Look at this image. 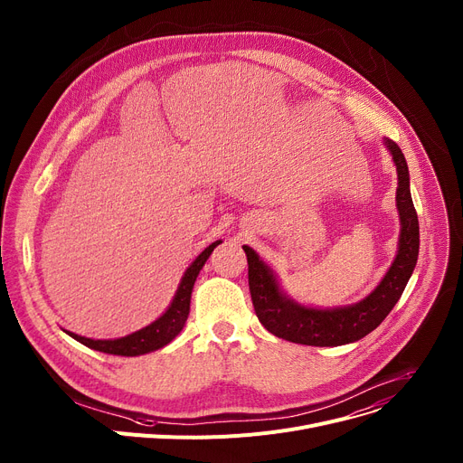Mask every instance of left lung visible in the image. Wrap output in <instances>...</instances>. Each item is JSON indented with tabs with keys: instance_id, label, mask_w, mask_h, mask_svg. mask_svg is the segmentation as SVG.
<instances>
[{
	"instance_id": "obj_1",
	"label": "left lung",
	"mask_w": 463,
	"mask_h": 463,
	"mask_svg": "<svg viewBox=\"0 0 463 463\" xmlns=\"http://www.w3.org/2000/svg\"><path fill=\"white\" fill-rule=\"evenodd\" d=\"M396 165V208L400 238L396 257L380 285L359 303L335 309H315L290 299L277 283L275 273L243 245L250 264V292L260 324L275 336L307 346H341L374 331L402 296L419 257V220L410 194V171L402 150L383 139Z\"/></svg>"
}]
</instances>
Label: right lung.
<instances>
[{"mask_svg":"<svg viewBox=\"0 0 463 463\" xmlns=\"http://www.w3.org/2000/svg\"><path fill=\"white\" fill-rule=\"evenodd\" d=\"M222 240L210 243L208 248L190 264V268L184 271L182 281L178 285V290L169 305V309L156 320L152 322L150 326L127 335L120 338H106V341H95V338H87V336H80L76 333L67 331L72 338H76L78 343L85 345L90 350L97 352H104V354H111V355H127V357H134V355H143L154 350H160L165 345H169L173 338L182 331L184 324L188 320L190 315V299H192V290L195 285V279L199 271L203 269L206 259L210 257V253L213 251L215 245H220Z\"/></svg>","mask_w":463,"mask_h":463,"instance_id":"add662e5","label":"right lung"}]
</instances>
